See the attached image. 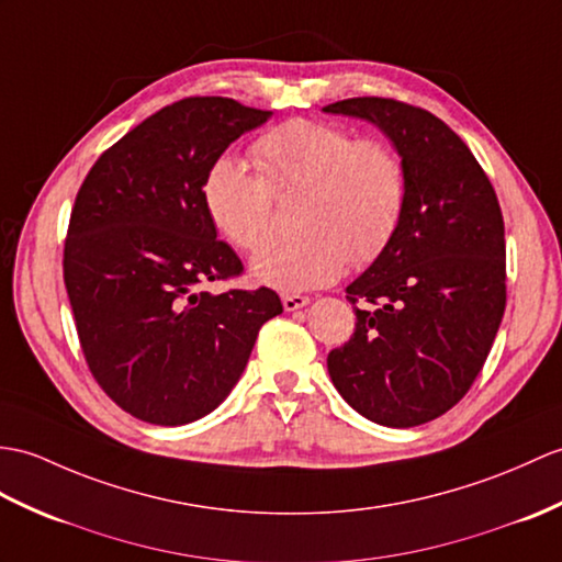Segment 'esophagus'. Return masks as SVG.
Returning <instances> with one entry per match:
<instances>
[{
    "label": "esophagus",
    "mask_w": 562,
    "mask_h": 562,
    "mask_svg": "<svg viewBox=\"0 0 562 562\" xmlns=\"http://www.w3.org/2000/svg\"><path fill=\"white\" fill-rule=\"evenodd\" d=\"M280 299H282L284 311H296V308L308 304V296H304V294H282Z\"/></svg>",
    "instance_id": "esophagus-1"
}]
</instances>
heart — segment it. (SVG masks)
<instances>
[{
    "mask_svg": "<svg viewBox=\"0 0 562 562\" xmlns=\"http://www.w3.org/2000/svg\"><path fill=\"white\" fill-rule=\"evenodd\" d=\"M258 172L229 155L203 177V205L217 232L241 251H258L276 229V195L306 191L304 232L266 246L254 276L284 292L313 290L342 276L347 263L381 256L407 201V172L393 146L357 138L349 128L290 120L254 143Z\"/></svg>",
    "mask_w": 562,
    "mask_h": 562,
    "instance_id": "obj_1",
    "label": "heart"
}]
</instances>
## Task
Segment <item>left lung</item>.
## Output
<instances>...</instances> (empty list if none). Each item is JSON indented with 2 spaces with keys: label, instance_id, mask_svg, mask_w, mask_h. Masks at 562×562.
I'll list each match as a JSON object with an SVG mask.
<instances>
[{
  "label": "left lung",
  "instance_id": "obj_1",
  "mask_svg": "<svg viewBox=\"0 0 562 562\" xmlns=\"http://www.w3.org/2000/svg\"><path fill=\"white\" fill-rule=\"evenodd\" d=\"M323 112L378 124L407 172L400 227L347 286L357 325L328 355L333 383L361 416L393 428L438 419L474 385L507 302L498 195L467 143L393 98H349Z\"/></svg>",
  "mask_w": 562,
  "mask_h": 562
}]
</instances>
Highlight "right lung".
Wrapping results in <instances>:
<instances>
[{
	"instance_id": "add662e5",
	"label": "right lung",
	"mask_w": 562,
	"mask_h": 562,
	"mask_svg": "<svg viewBox=\"0 0 562 562\" xmlns=\"http://www.w3.org/2000/svg\"><path fill=\"white\" fill-rule=\"evenodd\" d=\"M266 110L184 98L150 114L90 167L64 239V284L90 373L140 422L181 426L213 412L282 313L258 290L195 292L244 266L217 239L203 177Z\"/></svg>"
}]
</instances>
